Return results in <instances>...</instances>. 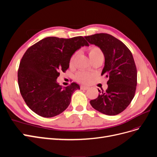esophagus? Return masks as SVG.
Returning <instances> with one entry per match:
<instances>
[{
  "mask_svg": "<svg viewBox=\"0 0 157 157\" xmlns=\"http://www.w3.org/2000/svg\"><path fill=\"white\" fill-rule=\"evenodd\" d=\"M89 89L88 86H81V89L82 90H87Z\"/></svg>",
  "mask_w": 157,
  "mask_h": 157,
  "instance_id": "obj_1",
  "label": "esophagus"
}]
</instances>
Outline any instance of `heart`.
<instances>
[{"label":"heart","instance_id":"heart-1","mask_svg":"<svg viewBox=\"0 0 157 157\" xmlns=\"http://www.w3.org/2000/svg\"><path fill=\"white\" fill-rule=\"evenodd\" d=\"M78 52H75V53H74L71 57V59H70V62H69V64L71 66H72L74 65L75 58ZM89 54L92 62L98 59H103L104 57L103 51L100 47H98L97 46H90V47L89 48ZM93 77H94L93 74L86 72H83V71L79 72L75 74V79H76V80L78 81L79 82L83 84H86L89 83L90 82V80L93 78Z\"/></svg>","mask_w":157,"mask_h":157}]
</instances>
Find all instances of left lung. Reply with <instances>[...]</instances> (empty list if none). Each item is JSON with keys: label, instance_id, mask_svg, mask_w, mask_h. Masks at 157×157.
I'll return each instance as SVG.
<instances>
[{"label": "left lung", "instance_id": "left-lung-1", "mask_svg": "<svg viewBox=\"0 0 157 157\" xmlns=\"http://www.w3.org/2000/svg\"><path fill=\"white\" fill-rule=\"evenodd\" d=\"M90 44L100 47L105 56L101 75L108 78L107 89L102 91L90 105L99 112L114 116L123 112L135 96L137 70L131 52L125 44L108 33L85 36Z\"/></svg>", "mask_w": 157, "mask_h": 157}]
</instances>
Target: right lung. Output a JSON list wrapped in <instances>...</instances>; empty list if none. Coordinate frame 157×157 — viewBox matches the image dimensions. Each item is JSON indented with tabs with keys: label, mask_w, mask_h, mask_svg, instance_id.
<instances>
[{
	"label": "right lung",
	"mask_w": 157,
	"mask_h": 157,
	"mask_svg": "<svg viewBox=\"0 0 157 157\" xmlns=\"http://www.w3.org/2000/svg\"><path fill=\"white\" fill-rule=\"evenodd\" d=\"M89 46L82 36L70 39L48 37L30 46L18 69L20 92L28 107L44 118L61 114L68 107L74 92L80 89L73 82L63 87L57 83L60 72L69 68L71 57L81 46Z\"/></svg>",
	"instance_id": "right-lung-1"
}]
</instances>
